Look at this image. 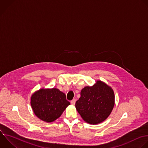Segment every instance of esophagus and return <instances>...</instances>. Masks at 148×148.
<instances>
[{"instance_id": "obj_1", "label": "esophagus", "mask_w": 148, "mask_h": 148, "mask_svg": "<svg viewBox=\"0 0 148 148\" xmlns=\"http://www.w3.org/2000/svg\"><path fill=\"white\" fill-rule=\"evenodd\" d=\"M75 102H76L75 99H73V100L71 101V104L73 105H74L75 103Z\"/></svg>"}]
</instances>
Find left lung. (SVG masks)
Here are the masks:
<instances>
[{"mask_svg": "<svg viewBox=\"0 0 148 148\" xmlns=\"http://www.w3.org/2000/svg\"><path fill=\"white\" fill-rule=\"evenodd\" d=\"M114 93L112 88L101 81L92 86H85L75 108L82 119L90 124L105 121L110 114L114 105Z\"/></svg>", "mask_w": 148, "mask_h": 148, "instance_id": "obj_1", "label": "left lung"}]
</instances>
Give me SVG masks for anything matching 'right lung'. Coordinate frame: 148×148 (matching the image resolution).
Returning <instances> with one entry per match:
<instances>
[{
	"label": "right lung",
	"mask_w": 148,
	"mask_h": 148,
	"mask_svg": "<svg viewBox=\"0 0 148 148\" xmlns=\"http://www.w3.org/2000/svg\"><path fill=\"white\" fill-rule=\"evenodd\" d=\"M70 103L65 93L57 88L40 89L31 97V105L35 114L42 121L53 122L60 117Z\"/></svg>",
	"instance_id": "add662e5"
}]
</instances>
